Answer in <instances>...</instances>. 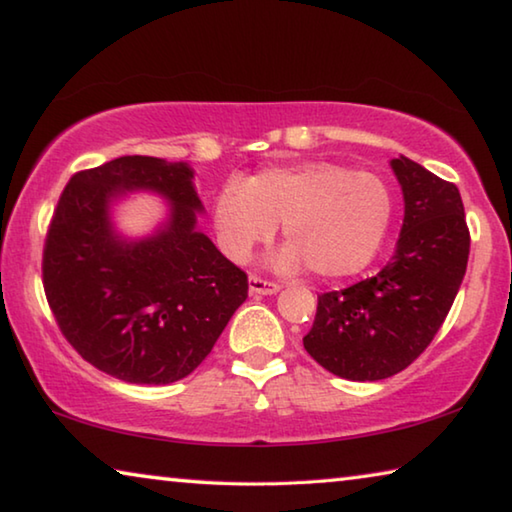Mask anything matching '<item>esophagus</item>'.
I'll return each instance as SVG.
<instances>
[{
  "label": "esophagus",
  "instance_id": "1",
  "mask_svg": "<svg viewBox=\"0 0 512 512\" xmlns=\"http://www.w3.org/2000/svg\"><path fill=\"white\" fill-rule=\"evenodd\" d=\"M248 289H250V293H253V296H273V293H277L282 287L277 282H268L259 275H250L248 277Z\"/></svg>",
  "mask_w": 512,
  "mask_h": 512
}]
</instances>
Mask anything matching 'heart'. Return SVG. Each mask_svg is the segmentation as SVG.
Returning a JSON list of instances; mask_svg holds the SVG:
<instances>
[{
    "label": "heart",
    "mask_w": 512,
    "mask_h": 512,
    "mask_svg": "<svg viewBox=\"0 0 512 512\" xmlns=\"http://www.w3.org/2000/svg\"><path fill=\"white\" fill-rule=\"evenodd\" d=\"M391 214L384 180L334 162L268 167L228 180L212 203L216 244L232 262H246L280 223L289 244L275 255V264L287 271L307 264L318 277L366 268L386 237Z\"/></svg>",
    "instance_id": "obj_1"
}]
</instances>
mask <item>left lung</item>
<instances>
[{
	"mask_svg": "<svg viewBox=\"0 0 512 512\" xmlns=\"http://www.w3.org/2000/svg\"><path fill=\"white\" fill-rule=\"evenodd\" d=\"M391 169L404 196L391 262L368 280L318 296L314 327L302 339L314 361L350 381L393 377L427 350L470 257L458 187L404 155Z\"/></svg>",
	"mask_w": 512,
	"mask_h": 512,
	"instance_id": "1",
	"label": "left lung"
}]
</instances>
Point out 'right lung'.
<instances>
[{"label": "right lung", "instance_id": "1", "mask_svg": "<svg viewBox=\"0 0 512 512\" xmlns=\"http://www.w3.org/2000/svg\"><path fill=\"white\" fill-rule=\"evenodd\" d=\"M192 180L187 162L124 155L72 176L49 225L42 282L60 332L128 384L194 372L248 298L246 273L196 228L205 207ZM133 191L170 201L168 219L140 240L111 223V205Z\"/></svg>", "mask_w": 512, "mask_h": 512}]
</instances>
